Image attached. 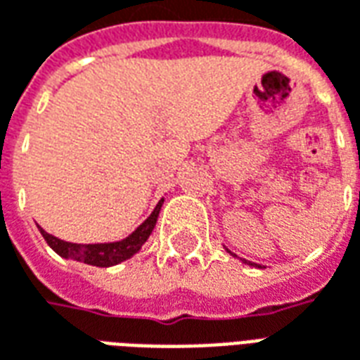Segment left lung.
Listing matches in <instances>:
<instances>
[{
    "mask_svg": "<svg viewBox=\"0 0 360 360\" xmlns=\"http://www.w3.org/2000/svg\"><path fill=\"white\" fill-rule=\"evenodd\" d=\"M229 255H231V257H235L233 252H229ZM237 258V257H235ZM243 262H245V264H249V266H255V268H260V264H255V262H249V260H245V258H243Z\"/></svg>",
    "mask_w": 360,
    "mask_h": 360,
    "instance_id": "obj_1",
    "label": "left lung"
}]
</instances>
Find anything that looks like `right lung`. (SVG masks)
I'll list each match as a JSON object with an SVG mask.
<instances>
[{
	"instance_id": "right-lung-1",
	"label": "right lung",
	"mask_w": 360,
	"mask_h": 360,
	"mask_svg": "<svg viewBox=\"0 0 360 360\" xmlns=\"http://www.w3.org/2000/svg\"><path fill=\"white\" fill-rule=\"evenodd\" d=\"M164 198L156 204L154 212L150 214L148 218L142 221L141 226L134 229L133 233L121 239V241L113 243H94V245H81V243H69L63 239H58L56 235H50L48 231H44L42 227L38 226L40 233L46 239V243L50 245V249L58 252L59 257L65 260H77V262H84V264L98 266V268H110V266L121 264L129 258L136 255L142 249V245L148 241L152 229L156 226L158 214L162 210Z\"/></svg>"
}]
</instances>
